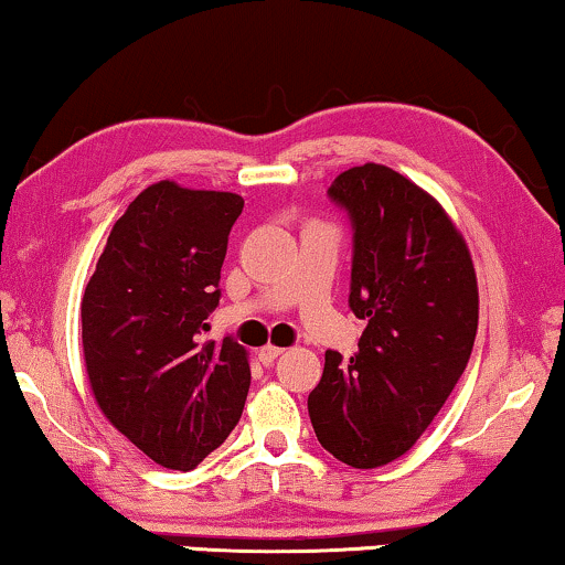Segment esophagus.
Returning <instances> with one entry per match:
<instances>
[{"label": "esophagus", "instance_id": "esophagus-1", "mask_svg": "<svg viewBox=\"0 0 565 565\" xmlns=\"http://www.w3.org/2000/svg\"><path fill=\"white\" fill-rule=\"evenodd\" d=\"M280 354H282L280 347L267 344V347H262V350H259V362H262V365H265V367H269L277 358H280Z\"/></svg>", "mask_w": 565, "mask_h": 565}]
</instances>
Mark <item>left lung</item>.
Wrapping results in <instances>:
<instances>
[{"label":"left lung","instance_id":"left-lung-1","mask_svg":"<svg viewBox=\"0 0 565 565\" xmlns=\"http://www.w3.org/2000/svg\"><path fill=\"white\" fill-rule=\"evenodd\" d=\"M327 195L350 218V308L367 327L350 360L327 352L308 416L337 460L377 468L422 437L468 365L476 269L437 200L388 167L347 169Z\"/></svg>","mask_w":565,"mask_h":565}]
</instances>
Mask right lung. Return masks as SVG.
Masks as SVG:
<instances>
[{"mask_svg": "<svg viewBox=\"0 0 565 565\" xmlns=\"http://www.w3.org/2000/svg\"><path fill=\"white\" fill-rule=\"evenodd\" d=\"M244 200L146 188L115 221L82 300V344L103 414L143 455L192 470L231 435L249 393L234 337L200 342Z\"/></svg>", "mask_w": 565, "mask_h": 565, "instance_id": "right-lung-1", "label": "right lung"}]
</instances>
